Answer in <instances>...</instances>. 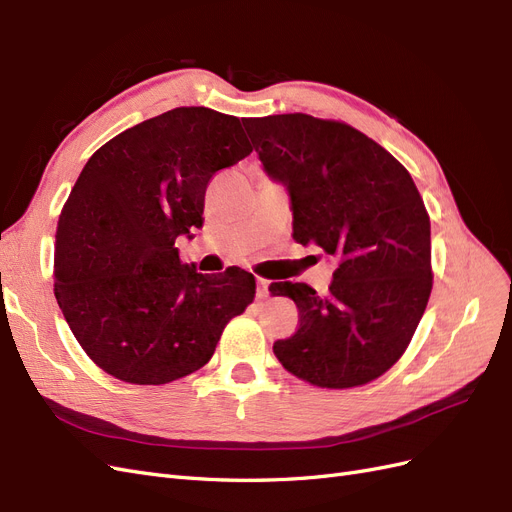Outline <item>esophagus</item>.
Here are the masks:
<instances>
[{"instance_id": "esophagus-1", "label": "esophagus", "mask_w": 512, "mask_h": 512, "mask_svg": "<svg viewBox=\"0 0 512 512\" xmlns=\"http://www.w3.org/2000/svg\"><path fill=\"white\" fill-rule=\"evenodd\" d=\"M256 297L258 299H267L269 297V282L267 280H262V277H258L256 280Z\"/></svg>"}]
</instances>
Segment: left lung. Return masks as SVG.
<instances>
[{
	"label": "left lung",
	"instance_id": "1",
	"mask_svg": "<svg viewBox=\"0 0 512 512\" xmlns=\"http://www.w3.org/2000/svg\"><path fill=\"white\" fill-rule=\"evenodd\" d=\"M267 175L286 185L292 239L337 260L327 294L275 282L299 329L277 361L322 389L382 376L406 352L431 294V224L408 170L348 123L305 113L243 119Z\"/></svg>",
	"mask_w": 512,
	"mask_h": 512
}]
</instances>
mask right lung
<instances>
[{"label": "right lung", "instance_id": "obj_1", "mask_svg": "<svg viewBox=\"0 0 512 512\" xmlns=\"http://www.w3.org/2000/svg\"><path fill=\"white\" fill-rule=\"evenodd\" d=\"M241 121L179 106L117 134L85 164L55 235V299L106 374L168 384L209 363L252 273L183 265L177 237L203 226L211 177L252 153Z\"/></svg>", "mask_w": 512, "mask_h": 512}]
</instances>
